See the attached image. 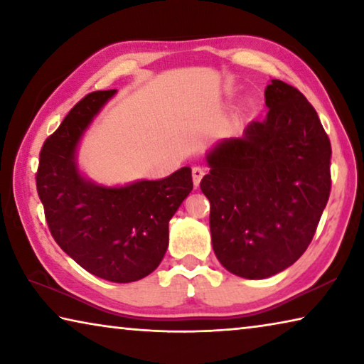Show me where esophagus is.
I'll return each instance as SVG.
<instances>
[{"label":"esophagus","mask_w":364,"mask_h":364,"mask_svg":"<svg viewBox=\"0 0 364 364\" xmlns=\"http://www.w3.org/2000/svg\"><path fill=\"white\" fill-rule=\"evenodd\" d=\"M204 175H205L204 168H200V167H194V168H193V183H194V188H199L200 180H202V178H204Z\"/></svg>","instance_id":"esophagus-1"}]
</instances>
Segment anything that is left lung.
<instances>
[{
    "mask_svg": "<svg viewBox=\"0 0 364 364\" xmlns=\"http://www.w3.org/2000/svg\"><path fill=\"white\" fill-rule=\"evenodd\" d=\"M268 114L205 154L200 189L210 200L218 262L245 279H264L299 260L315 236L331 191V143L297 88L271 80Z\"/></svg>",
    "mask_w": 364,
    "mask_h": 364,
    "instance_id": "obj_1",
    "label": "left lung"
}]
</instances>
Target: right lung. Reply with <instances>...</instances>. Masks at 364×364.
Listing matches in <instances>:
<instances>
[{
    "instance_id": "right-lung-1",
    "label": "right lung",
    "mask_w": 364,
    "mask_h": 364,
    "mask_svg": "<svg viewBox=\"0 0 364 364\" xmlns=\"http://www.w3.org/2000/svg\"><path fill=\"white\" fill-rule=\"evenodd\" d=\"M117 90L95 91L73 107L40 154L36 189L54 241L88 273L133 282L156 269L168 247V221L193 191L191 168L162 180L100 184L78 165L85 132Z\"/></svg>"
}]
</instances>
